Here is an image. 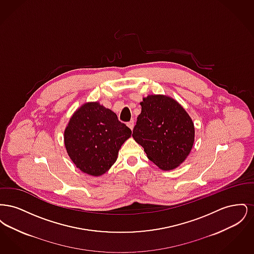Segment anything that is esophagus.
<instances>
[{"instance_id": "esophagus-1", "label": "esophagus", "mask_w": 254, "mask_h": 254, "mask_svg": "<svg viewBox=\"0 0 254 254\" xmlns=\"http://www.w3.org/2000/svg\"><path fill=\"white\" fill-rule=\"evenodd\" d=\"M127 126L131 130H132L133 127H134V121L132 120V121L128 122V123L127 124Z\"/></svg>"}]
</instances>
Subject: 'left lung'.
Listing matches in <instances>:
<instances>
[{"instance_id": "8db88e82", "label": "left lung", "mask_w": 254, "mask_h": 254, "mask_svg": "<svg viewBox=\"0 0 254 254\" xmlns=\"http://www.w3.org/2000/svg\"><path fill=\"white\" fill-rule=\"evenodd\" d=\"M140 105L142 110L133 128L134 140L159 169H176L193 146L195 128L190 116L167 95H147Z\"/></svg>"}]
</instances>
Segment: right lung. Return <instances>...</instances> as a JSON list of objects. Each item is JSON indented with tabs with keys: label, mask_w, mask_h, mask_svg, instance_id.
I'll return each instance as SVG.
<instances>
[{
	"label": "right lung",
	"mask_w": 254,
	"mask_h": 254,
	"mask_svg": "<svg viewBox=\"0 0 254 254\" xmlns=\"http://www.w3.org/2000/svg\"><path fill=\"white\" fill-rule=\"evenodd\" d=\"M131 129L99 102H88L73 113L64 129L66 152L75 166L91 176H101L116 162Z\"/></svg>",
	"instance_id": "1"
}]
</instances>
